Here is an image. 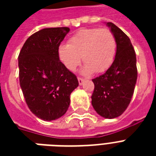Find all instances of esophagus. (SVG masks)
I'll list each match as a JSON object with an SVG mask.
<instances>
[{
    "label": "esophagus",
    "mask_w": 156,
    "mask_h": 156,
    "mask_svg": "<svg viewBox=\"0 0 156 156\" xmlns=\"http://www.w3.org/2000/svg\"><path fill=\"white\" fill-rule=\"evenodd\" d=\"M78 80L79 85H83V83H84V82H85V79H83V78H81V77H78Z\"/></svg>",
    "instance_id": "34e87169"
}]
</instances>
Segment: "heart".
Returning a JSON list of instances; mask_svg holds the SVG:
<instances>
[{"mask_svg": "<svg viewBox=\"0 0 156 156\" xmlns=\"http://www.w3.org/2000/svg\"><path fill=\"white\" fill-rule=\"evenodd\" d=\"M116 40L108 28L91 27L78 30L68 44L59 47L61 61L69 70L79 65L81 56L85 64L84 73H103L112 65L116 54Z\"/></svg>", "mask_w": 156, "mask_h": 156, "instance_id": "heart-1", "label": "heart"}]
</instances>
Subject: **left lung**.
<instances>
[{"label": "left lung", "instance_id": "obj_1", "mask_svg": "<svg viewBox=\"0 0 156 156\" xmlns=\"http://www.w3.org/2000/svg\"><path fill=\"white\" fill-rule=\"evenodd\" d=\"M107 25L116 40V54L110 68L92 79L95 88L91 104L96 112L105 118H116L130 103L138 77L136 54L129 38L112 23Z\"/></svg>", "mask_w": 156, "mask_h": 156}]
</instances>
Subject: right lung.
<instances>
[{"label":"right lung","instance_id":"obj_1","mask_svg":"<svg viewBox=\"0 0 156 156\" xmlns=\"http://www.w3.org/2000/svg\"><path fill=\"white\" fill-rule=\"evenodd\" d=\"M69 31V27L39 30L26 40L18 55L19 83L26 103L44 121L66 113L71 92L78 86L75 74L59 58V46Z\"/></svg>","mask_w":156,"mask_h":156}]
</instances>
